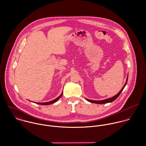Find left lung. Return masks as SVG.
Returning <instances> with one entry per match:
<instances>
[{
  "label": "left lung",
  "mask_w": 146,
  "mask_h": 146,
  "mask_svg": "<svg viewBox=\"0 0 146 146\" xmlns=\"http://www.w3.org/2000/svg\"><path fill=\"white\" fill-rule=\"evenodd\" d=\"M127 79H128V75L127 76V78H126V83H125L124 86L123 87V88L121 89V90L116 94L115 95V96L111 97V98H108V99H106L104 100H101V101H94V100H88L87 98H85V100L86 101H88V102H91V103H94V104H107V103H110V102H112L113 101H114L119 96V95L121 94V93L123 92L124 88H125L127 82Z\"/></svg>",
  "instance_id": "left-lung-1"
}]
</instances>
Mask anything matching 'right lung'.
<instances>
[{
  "mask_svg": "<svg viewBox=\"0 0 146 146\" xmlns=\"http://www.w3.org/2000/svg\"><path fill=\"white\" fill-rule=\"evenodd\" d=\"M63 94V92H62V93H61V94L59 96V97H58L57 98H56L55 100H53V101H49V102H43V103H39V102H36L35 104H40V105H49V104H54L55 102H56L61 97H62V96Z\"/></svg>",
  "mask_w": 146,
  "mask_h": 146,
  "instance_id": "1",
  "label": "right lung"
}]
</instances>
